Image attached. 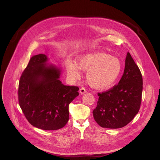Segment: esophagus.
I'll use <instances>...</instances> for the list:
<instances>
[{"instance_id": "1", "label": "esophagus", "mask_w": 160, "mask_h": 160, "mask_svg": "<svg viewBox=\"0 0 160 160\" xmlns=\"http://www.w3.org/2000/svg\"><path fill=\"white\" fill-rule=\"evenodd\" d=\"M79 92H80V94H85V93L87 92V90H86V89H85L84 87H82V88H80Z\"/></svg>"}]
</instances>
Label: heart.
<instances>
[{"instance_id": "b5f03b06", "label": "heart", "mask_w": 160, "mask_h": 160, "mask_svg": "<svg viewBox=\"0 0 160 160\" xmlns=\"http://www.w3.org/2000/svg\"><path fill=\"white\" fill-rule=\"evenodd\" d=\"M68 75L73 79L81 77L80 70L87 72L88 83L98 89L107 88L114 84L119 78L122 72L121 61L104 52H94L82 55L76 60L66 62Z\"/></svg>"}]
</instances>
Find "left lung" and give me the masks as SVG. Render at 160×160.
Here are the masks:
<instances>
[{
  "mask_svg": "<svg viewBox=\"0 0 160 160\" xmlns=\"http://www.w3.org/2000/svg\"><path fill=\"white\" fill-rule=\"evenodd\" d=\"M142 83L139 68L128 52L118 84L98 93V105L92 112L98 124L103 128H119L129 123L139 111Z\"/></svg>",
  "mask_w": 160,
  "mask_h": 160,
  "instance_id": "1",
  "label": "left lung"
}]
</instances>
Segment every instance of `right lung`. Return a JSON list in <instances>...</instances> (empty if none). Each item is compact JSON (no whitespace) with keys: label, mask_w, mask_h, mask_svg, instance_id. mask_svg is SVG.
Here are the masks:
<instances>
[{"label":"right lung","mask_w":160,"mask_h":160,"mask_svg":"<svg viewBox=\"0 0 160 160\" xmlns=\"http://www.w3.org/2000/svg\"><path fill=\"white\" fill-rule=\"evenodd\" d=\"M48 61L42 54L30 59L19 80L18 100L31 125L55 130L64 127L69 120V104L79 95V88L62 83L61 68L49 64Z\"/></svg>","instance_id":"right-lung-1"}]
</instances>
